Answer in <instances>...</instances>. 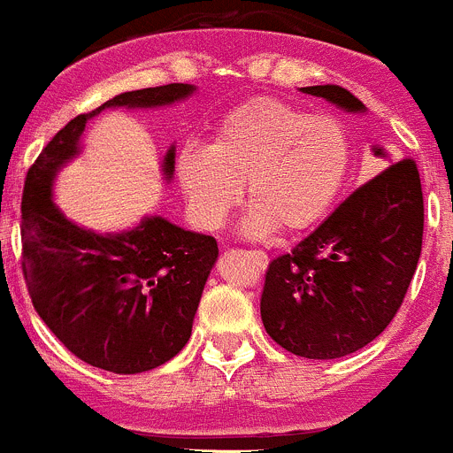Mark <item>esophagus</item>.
<instances>
[{"label": "esophagus", "mask_w": 453, "mask_h": 453, "mask_svg": "<svg viewBox=\"0 0 453 453\" xmlns=\"http://www.w3.org/2000/svg\"><path fill=\"white\" fill-rule=\"evenodd\" d=\"M257 257L262 259V264L268 262V257H266V253H264V250H257Z\"/></svg>", "instance_id": "esophagus-1"}]
</instances>
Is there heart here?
Listing matches in <instances>:
<instances>
[{
    "instance_id": "heart-1",
    "label": "heart",
    "mask_w": 453,
    "mask_h": 453,
    "mask_svg": "<svg viewBox=\"0 0 453 453\" xmlns=\"http://www.w3.org/2000/svg\"><path fill=\"white\" fill-rule=\"evenodd\" d=\"M352 158L343 125L277 98H250L222 116L207 150L185 147L178 182L196 218L218 226L240 203L253 209L246 228L297 233L315 225L342 191Z\"/></svg>"
}]
</instances>
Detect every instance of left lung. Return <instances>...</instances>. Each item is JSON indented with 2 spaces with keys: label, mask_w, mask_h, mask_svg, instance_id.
<instances>
[{
  "label": "left lung",
  "mask_w": 453,
  "mask_h": 453,
  "mask_svg": "<svg viewBox=\"0 0 453 453\" xmlns=\"http://www.w3.org/2000/svg\"><path fill=\"white\" fill-rule=\"evenodd\" d=\"M302 92L348 111L365 110L342 85ZM423 222L411 158L357 187L324 225L268 264L259 299L268 337L303 359H339L368 346L401 308L418 266Z\"/></svg>",
  "instance_id": "obj_1"
}]
</instances>
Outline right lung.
Returning <instances> with one entry per match:
<instances>
[{
    "instance_id": "right-lung-1",
    "label": "right lung",
    "mask_w": 453,
    "mask_h": 453,
    "mask_svg": "<svg viewBox=\"0 0 453 453\" xmlns=\"http://www.w3.org/2000/svg\"><path fill=\"white\" fill-rule=\"evenodd\" d=\"M191 92L194 85L169 83L119 94L59 129L26 173L21 271L35 311L74 357L107 372H147L185 348L218 242L158 216L116 235L85 231L55 207L52 180L101 110L167 105ZM173 158L172 147L167 178Z\"/></svg>"
}]
</instances>
